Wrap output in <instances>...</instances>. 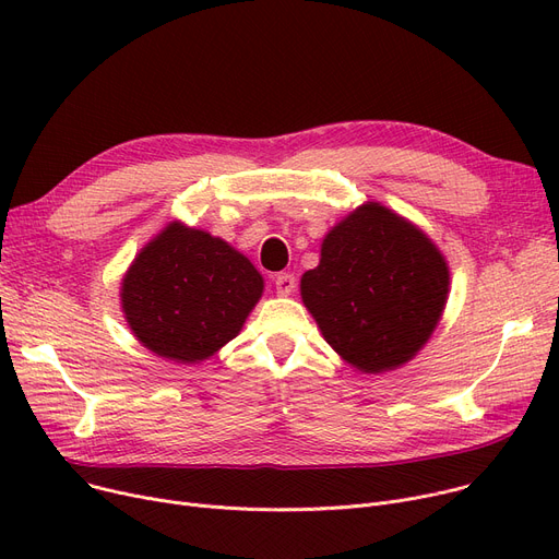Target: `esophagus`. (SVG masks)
I'll return each mask as SVG.
<instances>
[{
  "label": "esophagus",
  "mask_w": 559,
  "mask_h": 559,
  "mask_svg": "<svg viewBox=\"0 0 559 559\" xmlns=\"http://www.w3.org/2000/svg\"><path fill=\"white\" fill-rule=\"evenodd\" d=\"M274 285H276V292H278L281 297H287V295H292V292H295L297 278H295V274L283 272V274H278V276L274 278Z\"/></svg>",
  "instance_id": "1"
}]
</instances>
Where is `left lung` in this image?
<instances>
[{"label": "left lung", "instance_id": "1", "mask_svg": "<svg viewBox=\"0 0 559 559\" xmlns=\"http://www.w3.org/2000/svg\"><path fill=\"white\" fill-rule=\"evenodd\" d=\"M301 299L324 340L365 373L417 356L449 299V264L424 230L376 201L362 203L321 242Z\"/></svg>", "mask_w": 559, "mask_h": 559}]
</instances>
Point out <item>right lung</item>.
Wrapping results in <instances>:
<instances>
[{
    "label": "right lung",
    "mask_w": 559,
    "mask_h": 559,
    "mask_svg": "<svg viewBox=\"0 0 559 559\" xmlns=\"http://www.w3.org/2000/svg\"><path fill=\"white\" fill-rule=\"evenodd\" d=\"M262 287L249 258L228 242L171 222L135 255L120 297L142 346L194 365L242 331Z\"/></svg>",
    "instance_id": "1"
}]
</instances>
